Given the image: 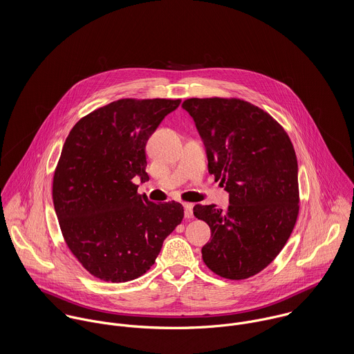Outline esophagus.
<instances>
[{"mask_svg": "<svg viewBox=\"0 0 354 354\" xmlns=\"http://www.w3.org/2000/svg\"><path fill=\"white\" fill-rule=\"evenodd\" d=\"M184 211H185V218L191 219L194 216V204L184 203Z\"/></svg>", "mask_w": 354, "mask_h": 354, "instance_id": "34e87169", "label": "esophagus"}]
</instances>
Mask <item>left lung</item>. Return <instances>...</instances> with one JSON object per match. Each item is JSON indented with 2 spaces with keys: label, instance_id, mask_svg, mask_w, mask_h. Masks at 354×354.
<instances>
[{
  "label": "left lung",
  "instance_id": "obj_1",
  "mask_svg": "<svg viewBox=\"0 0 354 354\" xmlns=\"http://www.w3.org/2000/svg\"><path fill=\"white\" fill-rule=\"evenodd\" d=\"M208 158V173L230 195L226 209L194 207L211 229L203 261L216 275L240 281L264 270L288 243L300 209L293 145L268 113L237 98H191Z\"/></svg>",
  "mask_w": 354,
  "mask_h": 354
}]
</instances>
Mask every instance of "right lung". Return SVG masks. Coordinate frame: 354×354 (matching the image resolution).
Returning a JSON list of instances; mask_svg holds the SVG:
<instances>
[{"instance_id":"right-lung-1","label":"right lung","mask_w":354,"mask_h":354,"mask_svg":"<svg viewBox=\"0 0 354 354\" xmlns=\"http://www.w3.org/2000/svg\"><path fill=\"white\" fill-rule=\"evenodd\" d=\"M181 100L111 102L71 129L53 177V203L69 251L95 278L128 282L146 274L181 223L180 203H152L133 177L149 180L146 143Z\"/></svg>"}]
</instances>
